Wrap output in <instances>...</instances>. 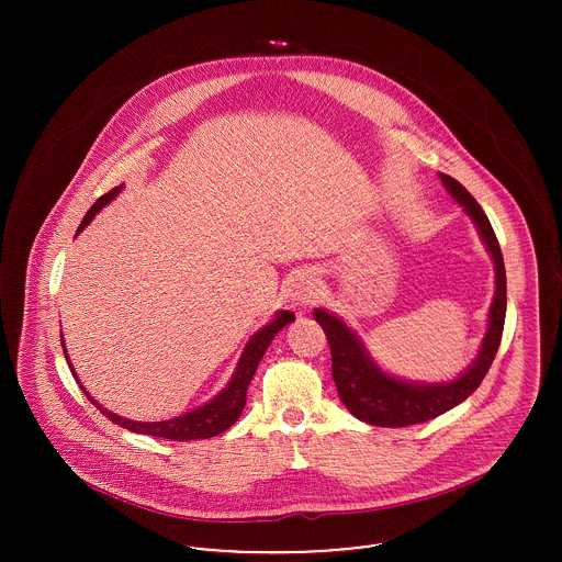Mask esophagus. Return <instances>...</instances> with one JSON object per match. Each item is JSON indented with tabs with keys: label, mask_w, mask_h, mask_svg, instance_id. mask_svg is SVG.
<instances>
[{
	"label": "esophagus",
	"mask_w": 562,
	"mask_h": 562,
	"mask_svg": "<svg viewBox=\"0 0 562 562\" xmlns=\"http://www.w3.org/2000/svg\"><path fill=\"white\" fill-rule=\"evenodd\" d=\"M321 296V283L314 272H301L292 283V301L296 305H312Z\"/></svg>",
	"instance_id": "34e87169"
}]
</instances>
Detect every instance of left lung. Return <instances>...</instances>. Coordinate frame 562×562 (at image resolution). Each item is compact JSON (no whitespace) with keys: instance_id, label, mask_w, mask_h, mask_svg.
I'll list each match as a JSON object with an SVG mask.
<instances>
[{"instance_id":"obj_1","label":"left lung","mask_w":562,"mask_h":562,"mask_svg":"<svg viewBox=\"0 0 562 562\" xmlns=\"http://www.w3.org/2000/svg\"><path fill=\"white\" fill-rule=\"evenodd\" d=\"M439 179L452 199H457L465 214L474 221L495 263V294L488 310V328L484 333L476 361L459 379L450 383H408L385 374L372 361L357 333L337 316L324 310H314V318L324 328L330 346L333 381L337 385L339 401L357 419L372 426L401 428L419 424L468 401L479 390L499 348L506 316V270L499 244L479 201L450 175L439 172Z\"/></svg>"}]
</instances>
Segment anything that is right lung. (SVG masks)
Returning a JSON list of instances; mask_svg holds the SVG:
<instances>
[{
    "label": "right lung",
    "instance_id": "right-lung-1",
    "mask_svg": "<svg viewBox=\"0 0 562 562\" xmlns=\"http://www.w3.org/2000/svg\"><path fill=\"white\" fill-rule=\"evenodd\" d=\"M123 186L110 190L108 194L99 196L97 203H92V207L86 212L83 221H81L80 227H78V234H81V229L86 225H90V221L94 218V214L108 205L119 192H121ZM294 321V314L290 312H279L274 316V321L268 322L263 328H259L246 344L244 352L240 355V361H238V368L232 376V381L227 383V387L210 402H205L203 406L190 411V413H183L179 417H172V419H164V422H134V419H127V417H121L108 408H103L101 404H97L94 398L83 390V385H80L81 392L86 394V398L97 404V408L114 424L132 430V432H140V435H151V437H161V439H172V441H190V439H210V437H216L221 432H225L227 428H232L238 417L244 411V404H246V390L250 385V379L263 357V352L268 350L270 341L274 339V335L290 322ZM63 339V335H60ZM63 350H65V357L69 361V355H67V348H65V341H63ZM69 368L74 372V379H78L71 361H69ZM80 383V379H78Z\"/></svg>",
    "mask_w": 562,
    "mask_h": 562
}]
</instances>
